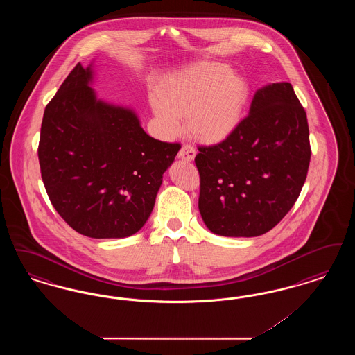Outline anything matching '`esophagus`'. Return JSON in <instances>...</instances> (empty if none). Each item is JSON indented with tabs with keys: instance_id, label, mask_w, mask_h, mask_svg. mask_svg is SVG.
I'll return each mask as SVG.
<instances>
[{
	"instance_id": "1",
	"label": "esophagus",
	"mask_w": 355,
	"mask_h": 355,
	"mask_svg": "<svg viewBox=\"0 0 355 355\" xmlns=\"http://www.w3.org/2000/svg\"><path fill=\"white\" fill-rule=\"evenodd\" d=\"M194 157H196V150H194V148L193 146H190V145H185V146H182L181 148V150L178 153V158L180 159H184V161H193L194 159Z\"/></svg>"
}]
</instances>
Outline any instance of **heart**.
Segmentation results:
<instances>
[{
  "label": "heart",
  "mask_w": 355,
  "mask_h": 355,
  "mask_svg": "<svg viewBox=\"0 0 355 355\" xmlns=\"http://www.w3.org/2000/svg\"><path fill=\"white\" fill-rule=\"evenodd\" d=\"M250 87L229 65L200 62L182 70L153 100V110L166 135H177L187 117L190 135L207 145L220 144L243 119Z\"/></svg>",
  "instance_id": "1"
}]
</instances>
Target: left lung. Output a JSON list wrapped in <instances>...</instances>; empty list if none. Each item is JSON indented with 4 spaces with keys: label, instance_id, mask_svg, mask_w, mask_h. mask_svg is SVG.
<instances>
[{
    "label": "left lung",
    "instance_id": "left-lung-1",
    "mask_svg": "<svg viewBox=\"0 0 355 355\" xmlns=\"http://www.w3.org/2000/svg\"><path fill=\"white\" fill-rule=\"evenodd\" d=\"M198 150L206 227L218 236H262L302 190L311 155L306 112L288 83L265 85L233 135Z\"/></svg>",
    "mask_w": 355,
    "mask_h": 355
}]
</instances>
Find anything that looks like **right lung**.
Here are the masks:
<instances>
[{"mask_svg":"<svg viewBox=\"0 0 355 355\" xmlns=\"http://www.w3.org/2000/svg\"><path fill=\"white\" fill-rule=\"evenodd\" d=\"M93 68L78 64L45 107L41 175L54 209L76 232L125 238L150 217L181 146L146 135L135 109L98 98Z\"/></svg>","mask_w":355,"mask_h":355,"instance_id":"right-lung-1","label":"right lung"}]
</instances>
